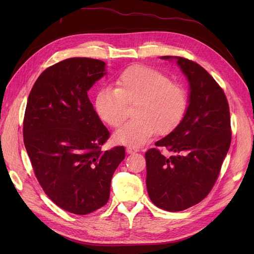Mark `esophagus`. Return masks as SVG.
<instances>
[{"instance_id":"34e87169","label":"esophagus","mask_w":254,"mask_h":254,"mask_svg":"<svg viewBox=\"0 0 254 254\" xmlns=\"http://www.w3.org/2000/svg\"><path fill=\"white\" fill-rule=\"evenodd\" d=\"M126 151H127V153H135V152H137L139 150H137L134 147H131V146H128V147L126 148Z\"/></svg>"}]
</instances>
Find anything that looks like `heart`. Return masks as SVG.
Returning <instances> with one entry per match:
<instances>
[{"mask_svg":"<svg viewBox=\"0 0 254 254\" xmlns=\"http://www.w3.org/2000/svg\"><path fill=\"white\" fill-rule=\"evenodd\" d=\"M134 119L115 131L118 143L140 146L156 131L167 134L180 125L188 110L187 92L180 84L155 68L132 65L123 71L117 88L105 87L95 99L96 111L104 122L119 127L126 119L127 104H133Z\"/></svg>","mask_w":254,"mask_h":254,"instance_id":"obj_1","label":"heart"}]
</instances>
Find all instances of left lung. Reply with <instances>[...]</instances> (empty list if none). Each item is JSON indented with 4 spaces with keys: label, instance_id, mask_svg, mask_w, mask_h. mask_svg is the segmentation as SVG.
I'll use <instances>...</instances> for the list:
<instances>
[{
    "label": "left lung",
    "instance_id": "8db88e82",
    "mask_svg": "<svg viewBox=\"0 0 254 254\" xmlns=\"http://www.w3.org/2000/svg\"><path fill=\"white\" fill-rule=\"evenodd\" d=\"M176 60L190 84L189 106L180 125L146 151V187L150 200L160 209L183 211L200 202L217 180L222 161L231 144V124L227 97L202 66L178 56Z\"/></svg>",
    "mask_w": 254,
    "mask_h": 254
}]
</instances>
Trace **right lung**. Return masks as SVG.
I'll return each mask as SVG.
<instances>
[{
  "instance_id": "right-lung-1",
  "label": "right lung",
  "mask_w": 254,
  "mask_h": 254,
  "mask_svg": "<svg viewBox=\"0 0 254 254\" xmlns=\"http://www.w3.org/2000/svg\"><path fill=\"white\" fill-rule=\"evenodd\" d=\"M106 64L68 58L36 80L27 99L23 136L35 175L61 209L86 215L104 206L125 148L102 150L110 135L88 97Z\"/></svg>"
}]
</instances>
